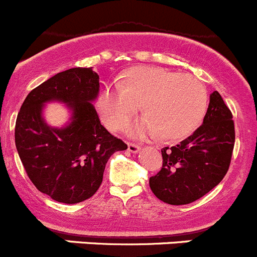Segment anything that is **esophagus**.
<instances>
[{"mask_svg": "<svg viewBox=\"0 0 257 257\" xmlns=\"http://www.w3.org/2000/svg\"><path fill=\"white\" fill-rule=\"evenodd\" d=\"M128 151L132 152V154H136V152L140 151V145L135 144V142H127Z\"/></svg>", "mask_w": 257, "mask_h": 257, "instance_id": "esophagus-1", "label": "esophagus"}]
</instances>
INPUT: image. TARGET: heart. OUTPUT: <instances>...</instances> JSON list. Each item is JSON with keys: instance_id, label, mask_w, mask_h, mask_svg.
I'll list each match as a JSON object with an SVG mask.
<instances>
[{"instance_id": "1", "label": "heart", "mask_w": 257, "mask_h": 257, "mask_svg": "<svg viewBox=\"0 0 257 257\" xmlns=\"http://www.w3.org/2000/svg\"><path fill=\"white\" fill-rule=\"evenodd\" d=\"M141 105L144 117L127 126L135 137L155 136L174 141L187 137L204 117L207 91L190 73H177L161 67H135L122 82L106 86L97 97V110L111 131L127 123Z\"/></svg>"}]
</instances>
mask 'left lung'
Here are the masks:
<instances>
[{"instance_id":"1","label":"left lung","mask_w":257,"mask_h":257,"mask_svg":"<svg viewBox=\"0 0 257 257\" xmlns=\"http://www.w3.org/2000/svg\"><path fill=\"white\" fill-rule=\"evenodd\" d=\"M233 145L232 113L215 91L210 95L202 125L176 146L161 150V170L150 177L152 192L170 205L196 201L225 177Z\"/></svg>"}]
</instances>
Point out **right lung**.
<instances>
[{"mask_svg": "<svg viewBox=\"0 0 257 257\" xmlns=\"http://www.w3.org/2000/svg\"><path fill=\"white\" fill-rule=\"evenodd\" d=\"M98 88L92 68H70L34 88L17 115L15 142L27 176L55 201L70 205L93 196L111 155L127 149L101 125L91 103ZM51 99L73 110V121L65 129H51L43 121L42 105Z\"/></svg>", "mask_w": 257, "mask_h": 257, "instance_id": "right-lung-1", "label": "right lung"}]
</instances>
